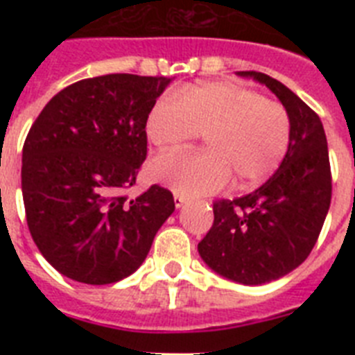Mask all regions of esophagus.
Masks as SVG:
<instances>
[{"label":"esophagus","instance_id":"1","mask_svg":"<svg viewBox=\"0 0 355 355\" xmlns=\"http://www.w3.org/2000/svg\"><path fill=\"white\" fill-rule=\"evenodd\" d=\"M174 202H175V208H183L184 202H187V197L180 196V193H175V196H174Z\"/></svg>","mask_w":355,"mask_h":355}]
</instances>
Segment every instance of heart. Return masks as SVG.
I'll use <instances>...</instances> for the list:
<instances>
[{
    "mask_svg": "<svg viewBox=\"0 0 355 355\" xmlns=\"http://www.w3.org/2000/svg\"><path fill=\"white\" fill-rule=\"evenodd\" d=\"M147 139L159 150H174L205 135L206 149L163 155L149 165L150 178L183 196H202L224 188L233 178L236 190L265 183L290 146L291 122L281 103L258 90L208 81L167 94L150 108Z\"/></svg>",
    "mask_w": 355,
    "mask_h": 355,
    "instance_id": "b5f03b06",
    "label": "heart"
}]
</instances>
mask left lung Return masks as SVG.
<instances>
[{
  "mask_svg": "<svg viewBox=\"0 0 355 355\" xmlns=\"http://www.w3.org/2000/svg\"><path fill=\"white\" fill-rule=\"evenodd\" d=\"M236 74L268 87L283 103L291 122L290 146L275 174L258 190L216 200L215 220L197 249L213 272L256 286L290 274L309 256L331 206L332 180L318 115L268 74Z\"/></svg>",
  "mask_w": 355,
  "mask_h": 355,
  "instance_id": "8db88e82",
  "label": "left lung"
}]
</instances>
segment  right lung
Returning a JSON list of instances; mask_svg holds the SVG:
<instances>
[{
	"instance_id": "add662e5",
	"label": "right lung",
	"mask_w": 355,
	"mask_h": 355,
	"mask_svg": "<svg viewBox=\"0 0 355 355\" xmlns=\"http://www.w3.org/2000/svg\"><path fill=\"white\" fill-rule=\"evenodd\" d=\"M171 78L106 74L69 85L44 106L23 147L21 187L31 238L65 277L110 284L144 263L174 197L137 199L146 124Z\"/></svg>"
}]
</instances>
